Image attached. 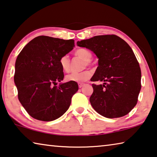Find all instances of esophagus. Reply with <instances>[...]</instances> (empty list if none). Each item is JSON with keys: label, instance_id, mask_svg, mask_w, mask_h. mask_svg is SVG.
Listing matches in <instances>:
<instances>
[{"label": "esophagus", "instance_id": "34e87169", "mask_svg": "<svg viewBox=\"0 0 157 157\" xmlns=\"http://www.w3.org/2000/svg\"><path fill=\"white\" fill-rule=\"evenodd\" d=\"M84 84H84V83H78L79 88H82L84 85Z\"/></svg>", "mask_w": 157, "mask_h": 157}]
</instances>
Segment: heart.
I'll return each instance as SVG.
<instances>
[{"instance_id":"heart-1","label":"heart","mask_w":157,"mask_h":157,"mask_svg":"<svg viewBox=\"0 0 157 157\" xmlns=\"http://www.w3.org/2000/svg\"><path fill=\"white\" fill-rule=\"evenodd\" d=\"M75 56L78 58L82 59L84 61L82 67L85 68L86 66L91 65L92 53L91 51L86 48H79L75 52ZM59 64L63 71L68 72L71 69V60L67 55L62 56L59 59ZM91 72L89 70L81 71L79 73H72L67 75L66 77V80L67 82H84L87 81L91 78Z\"/></svg>"}]
</instances>
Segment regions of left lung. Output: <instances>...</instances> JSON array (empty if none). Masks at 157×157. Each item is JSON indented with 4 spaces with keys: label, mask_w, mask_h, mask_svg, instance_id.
Returning <instances> with one entry per match:
<instances>
[{
    "label": "left lung",
    "mask_w": 157,
    "mask_h": 157,
    "mask_svg": "<svg viewBox=\"0 0 157 157\" xmlns=\"http://www.w3.org/2000/svg\"><path fill=\"white\" fill-rule=\"evenodd\" d=\"M77 44L90 49L98 58L91 81L104 83L92 84L94 91L89 101L94 110L110 119L130 113L141 89V70L131 47L116 35L94 36Z\"/></svg>",
    "instance_id": "8db88e82"
}]
</instances>
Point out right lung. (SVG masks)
<instances>
[{
  "label": "right lung",
  "mask_w": 157,
  "mask_h": 157,
  "mask_svg": "<svg viewBox=\"0 0 157 157\" xmlns=\"http://www.w3.org/2000/svg\"><path fill=\"white\" fill-rule=\"evenodd\" d=\"M74 44L72 39L40 36L30 41L19 54L14 80L19 101L33 118L53 121L69 108L72 97L78 90V83L56 84L64 78L59 59Z\"/></svg>",
  "instance_id": "obj_1"
}]
</instances>
